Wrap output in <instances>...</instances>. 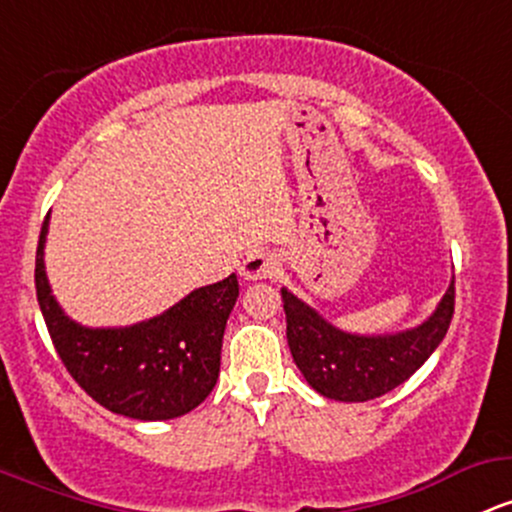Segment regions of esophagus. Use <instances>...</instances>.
<instances>
[{"instance_id": "esophagus-1", "label": "esophagus", "mask_w": 512, "mask_h": 512, "mask_svg": "<svg viewBox=\"0 0 512 512\" xmlns=\"http://www.w3.org/2000/svg\"><path fill=\"white\" fill-rule=\"evenodd\" d=\"M240 272H243V277L250 279V282H257V279H272L277 277L279 272V260L272 252L255 250L245 257Z\"/></svg>"}]
</instances>
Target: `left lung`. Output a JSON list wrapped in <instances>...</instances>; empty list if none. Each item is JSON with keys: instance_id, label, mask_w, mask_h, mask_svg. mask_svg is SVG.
Masks as SVG:
<instances>
[{"instance_id": "left-lung-1", "label": "left lung", "mask_w": 512, "mask_h": 512, "mask_svg": "<svg viewBox=\"0 0 512 512\" xmlns=\"http://www.w3.org/2000/svg\"><path fill=\"white\" fill-rule=\"evenodd\" d=\"M282 301L289 350L308 384L325 398L357 403L384 396L423 367L452 323L454 282L420 328L376 338L342 333L286 289Z\"/></svg>"}]
</instances>
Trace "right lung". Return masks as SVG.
<instances>
[{"mask_svg": "<svg viewBox=\"0 0 512 512\" xmlns=\"http://www.w3.org/2000/svg\"><path fill=\"white\" fill-rule=\"evenodd\" d=\"M46 233L48 216L36 250L38 306L72 379L99 406L126 418L170 420L194 411L216 386L223 330L238 299L235 274L131 328H82L50 294L43 269Z\"/></svg>", "mask_w": 512, "mask_h": 512, "instance_id": "1", "label": "right lung"}]
</instances>
